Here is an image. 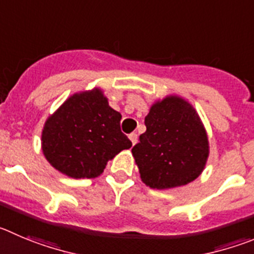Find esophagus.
Here are the masks:
<instances>
[{
	"label": "esophagus",
	"mask_w": 254,
	"mask_h": 254,
	"mask_svg": "<svg viewBox=\"0 0 254 254\" xmlns=\"http://www.w3.org/2000/svg\"><path fill=\"white\" fill-rule=\"evenodd\" d=\"M129 138H130V140H131L132 145H135V144H136V141H138V134H136V132H131V134L129 135Z\"/></svg>",
	"instance_id": "esophagus-1"
}]
</instances>
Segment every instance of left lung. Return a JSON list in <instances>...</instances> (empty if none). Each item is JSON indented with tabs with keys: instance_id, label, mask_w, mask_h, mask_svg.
<instances>
[{
	"instance_id": "obj_1",
	"label": "left lung",
	"mask_w": 254,
	"mask_h": 254,
	"mask_svg": "<svg viewBox=\"0 0 254 254\" xmlns=\"http://www.w3.org/2000/svg\"><path fill=\"white\" fill-rule=\"evenodd\" d=\"M146 131L131 149L143 183L154 189L186 186L202 174L208 136L195 109L179 96L156 101L145 116Z\"/></svg>"
}]
</instances>
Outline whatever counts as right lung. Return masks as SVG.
<instances>
[{"mask_svg": "<svg viewBox=\"0 0 254 254\" xmlns=\"http://www.w3.org/2000/svg\"><path fill=\"white\" fill-rule=\"evenodd\" d=\"M120 120L100 89L73 94L45 123V158L70 178L99 177L109 160L131 146Z\"/></svg>", "mask_w": 254, "mask_h": 254, "instance_id": "obj_1", "label": "right lung"}]
</instances>
